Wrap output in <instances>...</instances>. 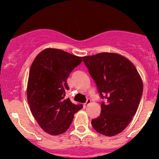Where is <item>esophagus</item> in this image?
Returning <instances> with one entry per match:
<instances>
[{
  "mask_svg": "<svg viewBox=\"0 0 159 159\" xmlns=\"http://www.w3.org/2000/svg\"><path fill=\"white\" fill-rule=\"evenodd\" d=\"M91 99H90V98H88V99H87V101H86V102H85V103H84V105H83V106H84V108H85L86 107H87L88 105H89V104L91 103Z\"/></svg>",
  "mask_w": 159,
  "mask_h": 159,
  "instance_id": "1",
  "label": "esophagus"
}]
</instances>
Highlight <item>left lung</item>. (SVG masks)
I'll use <instances>...</instances> for the list:
<instances>
[{
  "label": "left lung",
  "instance_id": "1",
  "mask_svg": "<svg viewBox=\"0 0 159 159\" xmlns=\"http://www.w3.org/2000/svg\"><path fill=\"white\" fill-rule=\"evenodd\" d=\"M94 80L100 97L105 99L100 116L91 120L96 131L106 136L121 132L139 108L143 83L134 65L115 53H99L83 57Z\"/></svg>",
  "mask_w": 159,
  "mask_h": 159
}]
</instances>
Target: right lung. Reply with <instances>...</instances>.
<instances>
[{
  "instance_id": "add662e5",
  "label": "right lung",
  "mask_w": 159,
  "mask_h": 159,
  "mask_svg": "<svg viewBox=\"0 0 159 159\" xmlns=\"http://www.w3.org/2000/svg\"><path fill=\"white\" fill-rule=\"evenodd\" d=\"M82 57L60 49L47 48L30 68L27 96L32 115L45 132L57 135L70 127L74 115L83 108L65 98L67 79Z\"/></svg>"
}]
</instances>
